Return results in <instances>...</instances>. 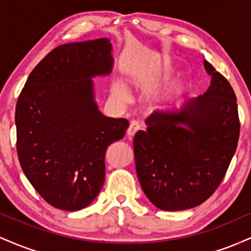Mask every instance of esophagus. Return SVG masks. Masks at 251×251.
<instances>
[{
	"label": "esophagus",
	"instance_id": "obj_1",
	"mask_svg": "<svg viewBox=\"0 0 251 251\" xmlns=\"http://www.w3.org/2000/svg\"><path fill=\"white\" fill-rule=\"evenodd\" d=\"M140 128H142V127H140L139 123H138V122H132L131 124H129V127L127 129V135H128L129 138H133L134 134L137 133V132L139 131Z\"/></svg>",
	"mask_w": 251,
	"mask_h": 251
}]
</instances>
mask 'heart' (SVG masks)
<instances>
[{"label": "heart", "instance_id": "1", "mask_svg": "<svg viewBox=\"0 0 251 251\" xmlns=\"http://www.w3.org/2000/svg\"><path fill=\"white\" fill-rule=\"evenodd\" d=\"M114 92H116L118 96H120V97H125L126 96V89L123 85H120V83L116 85V87H114Z\"/></svg>", "mask_w": 251, "mask_h": 251}]
</instances>
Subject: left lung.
<instances>
[{
  "mask_svg": "<svg viewBox=\"0 0 251 251\" xmlns=\"http://www.w3.org/2000/svg\"><path fill=\"white\" fill-rule=\"evenodd\" d=\"M211 75L203 96L155 112L134 135L135 170L144 194L158 209L179 211L205 201L223 180L240 138L235 92L204 61Z\"/></svg>",
  "mask_w": 251,
  "mask_h": 251,
  "instance_id": "8db88e82",
  "label": "left lung"
}]
</instances>
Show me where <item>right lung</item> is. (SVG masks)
<instances>
[{
    "label": "right lung",
    "instance_id": "add662e5",
    "mask_svg": "<svg viewBox=\"0 0 251 251\" xmlns=\"http://www.w3.org/2000/svg\"><path fill=\"white\" fill-rule=\"evenodd\" d=\"M113 68L108 39L59 46L37 63L16 103V149L25 177L54 208L88 206L105 180V152L128 122L105 117L93 77Z\"/></svg>",
    "mask_w": 251,
    "mask_h": 251
}]
</instances>
